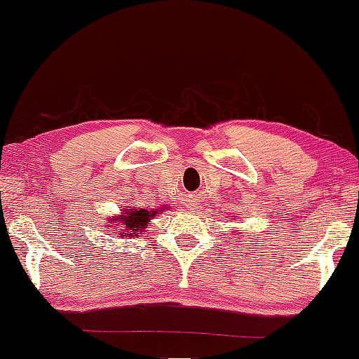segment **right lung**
<instances>
[{"mask_svg": "<svg viewBox=\"0 0 359 359\" xmlns=\"http://www.w3.org/2000/svg\"><path fill=\"white\" fill-rule=\"evenodd\" d=\"M156 210L149 212L146 208H135V210H132V208H128L126 212V215L122 217H116L114 219L115 222H120L116 224V231H122L126 236H134V233H142L144 229H146L147 225V220L152 219V217L156 215ZM118 226H122V229H118ZM123 233H120V236H123Z\"/></svg>", "mask_w": 359, "mask_h": 359, "instance_id": "add662e5", "label": "right lung"}]
</instances>
